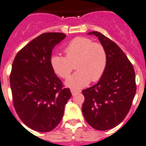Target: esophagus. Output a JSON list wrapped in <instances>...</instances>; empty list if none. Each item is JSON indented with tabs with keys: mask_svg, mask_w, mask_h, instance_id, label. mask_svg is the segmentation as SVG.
<instances>
[{
	"mask_svg": "<svg viewBox=\"0 0 146 146\" xmlns=\"http://www.w3.org/2000/svg\"><path fill=\"white\" fill-rule=\"evenodd\" d=\"M70 92H71V93H72V95H73V96L75 95L76 93H79V91L76 90H74V89H71Z\"/></svg>",
	"mask_w": 146,
	"mask_h": 146,
	"instance_id": "obj_1",
	"label": "esophagus"
}]
</instances>
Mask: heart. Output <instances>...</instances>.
Here are the masks:
<instances>
[{
  "label": "heart",
  "instance_id": "heart-1",
  "mask_svg": "<svg viewBox=\"0 0 146 146\" xmlns=\"http://www.w3.org/2000/svg\"><path fill=\"white\" fill-rule=\"evenodd\" d=\"M66 56L54 54L50 66L56 74L67 79L73 71L72 63H76L77 71L66 81L70 87L81 88L96 82L103 76L107 66V53L104 46L87 37H76L65 48Z\"/></svg>",
  "mask_w": 146,
  "mask_h": 146
}]
</instances>
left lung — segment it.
Here are the masks:
<instances>
[{"label":"left lung","mask_w":146,"mask_h":146,"mask_svg":"<svg viewBox=\"0 0 146 146\" xmlns=\"http://www.w3.org/2000/svg\"><path fill=\"white\" fill-rule=\"evenodd\" d=\"M88 34L97 36L104 46L107 66L99 82L82 91V112L89 125L104 131L119 125L129 113L136 92L135 71L116 43L97 31Z\"/></svg>","instance_id":"8db88e82"}]
</instances>
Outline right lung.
I'll return each instance as SVG.
<instances>
[{
  "label": "right lung",
  "instance_id": "1",
  "mask_svg": "<svg viewBox=\"0 0 146 146\" xmlns=\"http://www.w3.org/2000/svg\"><path fill=\"white\" fill-rule=\"evenodd\" d=\"M66 34L44 33L21 49L12 64L10 83L14 109L31 129L50 132L63 118L71 97L50 66L53 47Z\"/></svg>",
  "mask_w": 146,
  "mask_h": 146
}]
</instances>
